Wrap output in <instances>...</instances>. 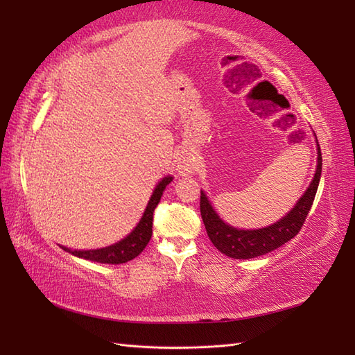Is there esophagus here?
I'll return each instance as SVG.
<instances>
[{
	"label": "esophagus",
	"instance_id": "34e87169",
	"mask_svg": "<svg viewBox=\"0 0 355 355\" xmlns=\"http://www.w3.org/2000/svg\"><path fill=\"white\" fill-rule=\"evenodd\" d=\"M184 166H189V164H187V163H184Z\"/></svg>",
	"mask_w": 355,
	"mask_h": 355
}]
</instances>
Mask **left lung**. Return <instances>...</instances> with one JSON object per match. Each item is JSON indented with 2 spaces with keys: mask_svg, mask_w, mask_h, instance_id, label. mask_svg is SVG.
<instances>
[{
  "mask_svg": "<svg viewBox=\"0 0 355 355\" xmlns=\"http://www.w3.org/2000/svg\"><path fill=\"white\" fill-rule=\"evenodd\" d=\"M318 169H315L313 182L304 193V197L296 202L291 212L286 214L281 221L271 224L266 229L238 230L235 227H230L215 214L206 193L201 192V218L206 225V232L210 241H212L218 250L225 256H230L233 259H252L256 258V256H262L276 250L277 247L284 245L296 236L305 224L308 214H310L315 192H318L319 187L322 173V154L320 148H318Z\"/></svg>",
  "mask_w": 355,
  "mask_h": 355,
  "instance_id": "left-lung-1",
  "label": "left lung"
}]
</instances>
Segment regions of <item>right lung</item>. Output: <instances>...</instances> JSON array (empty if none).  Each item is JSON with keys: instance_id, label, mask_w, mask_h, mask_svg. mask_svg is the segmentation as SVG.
Masks as SVG:
<instances>
[{"instance_id": "add662e5", "label": "right lung", "mask_w": 355, "mask_h": 355, "mask_svg": "<svg viewBox=\"0 0 355 355\" xmlns=\"http://www.w3.org/2000/svg\"><path fill=\"white\" fill-rule=\"evenodd\" d=\"M171 182H172V177H164L162 182L157 184L154 193L150 195L148 207L145 210V214H143L140 223L135 225V229L125 239L119 241V243H116L114 245L97 248V250H70V248L67 247H62V248L69 253L78 256V258L101 262V263H123L134 259L135 256H139L143 252V248L148 245L150 236H153L154 210L158 202H160V198L163 195V191L166 189V186H168Z\"/></svg>"}]
</instances>
